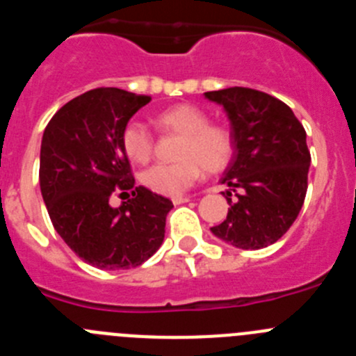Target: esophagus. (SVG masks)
I'll list each match as a JSON object with an SVG mask.
<instances>
[{"mask_svg":"<svg viewBox=\"0 0 356 356\" xmlns=\"http://www.w3.org/2000/svg\"><path fill=\"white\" fill-rule=\"evenodd\" d=\"M187 201H191V196H176V197H172V203H175V205H181V203H187Z\"/></svg>","mask_w":356,"mask_h":356,"instance_id":"obj_1","label":"esophagus"}]
</instances>
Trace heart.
Segmentation results:
<instances>
[{
  "label": "heart",
  "mask_w": 356,
  "mask_h": 356,
  "mask_svg": "<svg viewBox=\"0 0 356 356\" xmlns=\"http://www.w3.org/2000/svg\"><path fill=\"white\" fill-rule=\"evenodd\" d=\"M162 134L180 135L175 163H156L143 172V184L160 196H180L207 172L226 168L234 153L232 134L221 124L209 122L205 110L194 105H175L153 119ZM122 151L135 163H146L153 155V137L143 122L131 121L121 135Z\"/></svg>",
  "instance_id": "1"
}]
</instances>
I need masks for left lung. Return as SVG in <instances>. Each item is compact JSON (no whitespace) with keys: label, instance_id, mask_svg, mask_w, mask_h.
Segmentation results:
<instances>
[{"label":"left lung","instance_id":"8db88e82","mask_svg":"<svg viewBox=\"0 0 356 356\" xmlns=\"http://www.w3.org/2000/svg\"><path fill=\"white\" fill-rule=\"evenodd\" d=\"M229 119L234 155L221 184L228 216L212 234L241 250L275 244L296 221L308 187L307 131L284 102L246 87L205 92ZM236 200L231 201V193Z\"/></svg>","mask_w":356,"mask_h":356}]
</instances>
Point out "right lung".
Masks as SVG:
<instances>
[{
  "mask_svg": "<svg viewBox=\"0 0 356 356\" xmlns=\"http://www.w3.org/2000/svg\"><path fill=\"white\" fill-rule=\"evenodd\" d=\"M151 102L115 87H102L65 103L48 122L40 144L39 181L56 234L90 266L130 269L156 253L165 235L168 197L135 187L121 135ZM132 197L114 209V192Z\"/></svg>",
  "mask_w": 356,
  "mask_h": 356,
  "instance_id": "obj_1",
  "label": "right lung"
}]
</instances>
